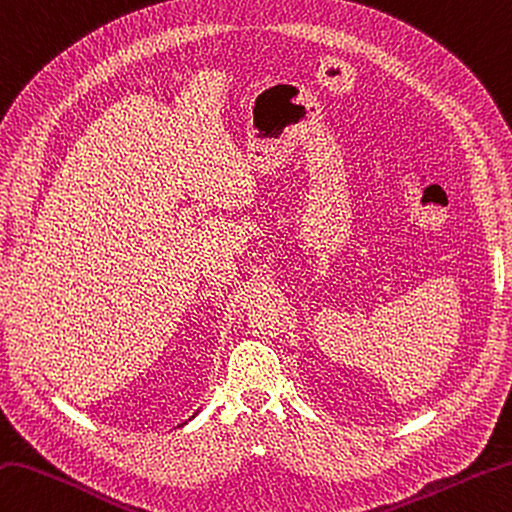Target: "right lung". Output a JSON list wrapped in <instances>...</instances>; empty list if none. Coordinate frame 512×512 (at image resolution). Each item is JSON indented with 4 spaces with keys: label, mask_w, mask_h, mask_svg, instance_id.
<instances>
[{
    "label": "right lung",
    "mask_w": 512,
    "mask_h": 512,
    "mask_svg": "<svg viewBox=\"0 0 512 512\" xmlns=\"http://www.w3.org/2000/svg\"><path fill=\"white\" fill-rule=\"evenodd\" d=\"M193 417H195V415H193Z\"/></svg>",
    "instance_id": "right-lung-1"
}]
</instances>
